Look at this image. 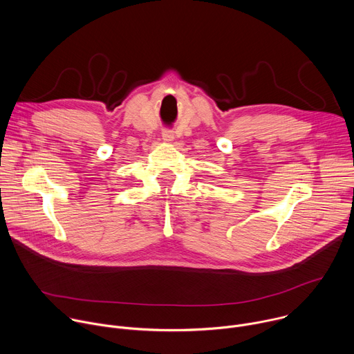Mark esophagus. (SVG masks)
Returning a JSON list of instances; mask_svg holds the SVG:
<instances>
[{
  "mask_svg": "<svg viewBox=\"0 0 354 354\" xmlns=\"http://www.w3.org/2000/svg\"><path fill=\"white\" fill-rule=\"evenodd\" d=\"M162 136H163V140H165V142H171V140L174 139V135H173V132H171V131H165Z\"/></svg>",
  "mask_w": 354,
  "mask_h": 354,
  "instance_id": "34e87169",
  "label": "esophagus"
}]
</instances>
